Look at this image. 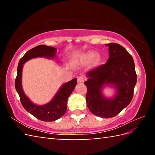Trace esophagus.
Masks as SVG:
<instances>
[{
  "label": "esophagus",
  "mask_w": 155,
  "mask_h": 155,
  "mask_svg": "<svg viewBox=\"0 0 155 155\" xmlns=\"http://www.w3.org/2000/svg\"><path fill=\"white\" fill-rule=\"evenodd\" d=\"M77 80H78V83H83L84 81H85V77H83V76H81V77H78Z\"/></svg>",
  "instance_id": "obj_1"
}]
</instances>
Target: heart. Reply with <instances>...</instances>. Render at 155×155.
<instances>
[{"mask_svg": "<svg viewBox=\"0 0 155 155\" xmlns=\"http://www.w3.org/2000/svg\"><path fill=\"white\" fill-rule=\"evenodd\" d=\"M94 58H95L94 59V62L95 63H98L100 60H101V57H100L99 54H97L96 52L90 51L81 54L79 56V58H78V60H79L81 63L85 64L90 63Z\"/></svg>", "mask_w": 155, "mask_h": 155, "instance_id": "obj_1", "label": "heart"}]
</instances>
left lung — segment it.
Instances as JSON below:
<instances>
[{"instance_id": "1", "label": "left lung", "mask_w": 155, "mask_h": 155, "mask_svg": "<svg viewBox=\"0 0 155 155\" xmlns=\"http://www.w3.org/2000/svg\"><path fill=\"white\" fill-rule=\"evenodd\" d=\"M109 57L106 64L88 72L84 84L87 88L86 103L94 115L109 118L126 108L133 96L137 74L132 56L118 44H106ZM114 88L116 94L107 98L101 92L104 87Z\"/></svg>"}]
</instances>
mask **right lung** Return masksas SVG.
Wrapping results in <instances>:
<instances>
[{
	"label": "right lung",
	"mask_w": 155,
	"mask_h": 155,
	"mask_svg": "<svg viewBox=\"0 0 155 155\" xmlns=\"http://www.w3.org/2000/svg\"><path fill=\"white\" fill-rule=\"evenodd\" d=\"M57 49L51 46L39 45L26 52L18 63L17 77L15 81V87L19 94L20 102L26 111L29 112L36 118L44 122H52L62 117L66 112L68 99L74 90L77 79L73 78L69 82L63 84L55 96L49 103L43 105L33 103L25 95L22 85L23 65L28 60L37 57L52 59L56 57Z\"/></svg>",
	"instance_id": "1"
}]
</instances>
